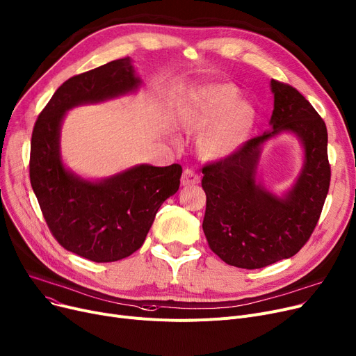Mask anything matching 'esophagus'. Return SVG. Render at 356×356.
Here are the masks:
<instances>
[{
  "label": "esophagus",
  "mask_w": 356,
  "mask_h": 356,
  "mask_svg": "<svg viewBox=\"0 0 356 356\" xmlns=\"http://www.w3.org/2000/svg\"><path fill=\"white\" fill-rule=\"evenodd\" d=\"M200 181V176L191 170V168H186V170L183 172L181 175V184L183 186H193V184H197Z\"/></svg>",
  "instance_id": "34e87169"
}]
</instances>
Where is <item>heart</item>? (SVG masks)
<instances>
[{"label":"heart","mask_w":356,"mask_h":356,"mask_svg":"<svg viewBox=\"0 0 356 356\" xmlns=\"http://www.w3.org/2000/svg\"><path fill=\"white\" fill-rule=\"evenodd\" d=\"M255 117L252 105L238 101V92L229 85L204 88L188 114L195 128L204 129L197 145L209 159H227L235 154L248 140Z\"/></svg>","instance_id":"obj_1"}]
</instances>
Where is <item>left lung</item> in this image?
Wrapping results in <instances>:
<instances>
[{"instance_id":"8db88e82","label":"left lung","mask_w":356,"mask_h":356,"mask_svg":"<svg viewBox=\"0 0 356 356\" xmlns=\"http://www.w3.org/2000/svg\"><path fill=\"white\" fill-rule=\"evenodd\" d=\"M270 88L271 129L202 170L207 193L202 227L209 247L227 264L247 270L300 251L319 220L330 183L325 121L293 86L271 79ZM284 132L301 143L304 165L292 188L277 195L257 179V165L264 145Z\"/></svg>"}]
</instances>
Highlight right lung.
I'll list each match as a JSON object with an SVG mask.
<instances>
[{
  "label": "right lung",
  "instance_id": "right-lung-1",
  "mask_svg": "<svg viewBox=\"0 0 356 356\" xmlns=\"http://www.w3.org/2000/svg\"><path fill=\"white\" fill-rule=\"evenodd\" d=\"M140 86L133 60H112L67 79L34 124L30 181L43 216L65 250L95 263H114L143 245L163 202L179 191L181 165L137 164L85 179L63 163L62 124L74 106L125 97Z\"/></svg>",
  "mask_w": 356,
  "mask_h": 356
}]
</instances>
